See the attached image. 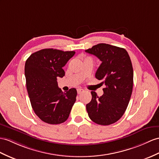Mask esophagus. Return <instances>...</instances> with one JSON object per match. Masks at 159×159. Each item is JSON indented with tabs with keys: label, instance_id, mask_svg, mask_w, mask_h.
<instances>
[{
	"label": "esophagus",
	"instance_id": "1",
	"mask_svg": "<svg viewBox=\"0 0 159 159\" xmlns=\"http://www.w3.org/2000/svg\"><path fill=\"white\" fill-rule=\"evenodd\" d=\"M77 94H81V93H82L84 92V90H82V89H77Z\"/></svg>",
	"mask_w": 159,
	"mask_h": 159
}]
</instances>
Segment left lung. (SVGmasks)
I'll list each match as a JSON object with an SVG mask.
<instances>
[{"label": "left lung", "mask_w": 159, "mask_h": 159, "mask_svg": "<svg viewBox=\"0 0 159 159\" xmlns=\"http://www.w3.org/2000/svg\"><path fill=\"white\" fill-rule=\"evenodd\" d=\"M85 51L102 61L95 77L105 85L100 97L91 92L92 100L86 104L88 116L98 125L113 124L124 114L132 93L134 71L130 57L125 49L104 43Z\"/></svg>", "instance_id": "left-lung-1"}]
</instances>
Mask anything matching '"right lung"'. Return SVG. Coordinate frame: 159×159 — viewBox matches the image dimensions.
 Returning <instances> with one entry per match:
<instances>
[{
  "mask_svg": "<svg viewBox=\"0 0 159 159\" xmlns=\"http://www.w3.org/2000/svg\"><path fill=\"white\" fill-rule=\"evenodd\" d=\"M75 51L45 48L34 52L26 60V87L34 113L42 121L56 125L68 119L76 100L77 90L63 92L57 78L65 75L63 67Z\"/></svg>",
  "mask_w": 159,
  "mask_h": 159,
  "instance_id": "1",
  "label": "right lung"
}]
</instances>
